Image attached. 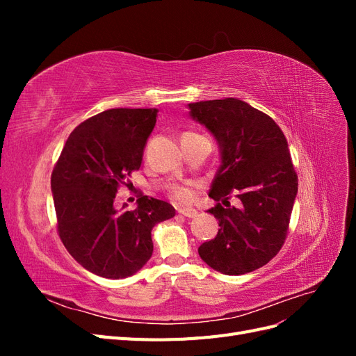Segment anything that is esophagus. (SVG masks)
Instances as JSON below:
<instances>
[{"label":"esophagus","instance_id":"1","mask_svg":"<svg viewBox=\"0 0 356 356\" xmlns=\"http://www.w3.org/2000/svg\"><path fill=\"white\" fill-rule=\"evenodd\" d=\"M178 212L181 215H184V217H187V218H195L197 215V211L193 209V208H179Z\"/></svg>","mask_w":356,"mask_h":356}]
</instances>
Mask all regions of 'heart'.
<instances>
[{"instance_id":"obj_1","label":"heart","mask_w":356,"mask_h":356,"mask_svg":"<svg viewBox=\"0 0 356 356\" xmlns=\"http://www.w3.org/2000/svg\"><path fill=\"white\" fill-rule=\"evenodd\" d=\"M172 197L178 202H188L191 199V188L186 186H178L172 188Z\"/></svg>"}]
</instances>
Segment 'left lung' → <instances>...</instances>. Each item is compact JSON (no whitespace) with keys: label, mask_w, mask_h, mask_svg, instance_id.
Listing matches in <instances>:
<instances>
[{"label":"left lung","mask_w":356,"mask_h":356,"mask_svg":"<svg viewBox=\"0 0 356 356\" xmlns=\"http://www.w3.org/2000/svg\"><path fill=\"white\" fill-rule=\"evenodd\" d=\"M187 106L188 115L208 129L220 148V166L209 190L218 203L208 209L220 229L199 246V255L224 275L254 272L282 248L297 196L286 138L273 118L241 99ZM232 192L243 203L238 209L228 202Z\"/></svg>","instance_id":"1"}]
</instances>
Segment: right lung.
<instances>
[{
  "instance_id": "add662e5",
  "label": "right lung",
  "mask_w": 356,
  "mask_h": 356,
  "mask_svg": "<svg viewBox=\"0 0 356 356\" xmlns=\"http://www.w3.org/2000/svg\"><path fill=\"white\" fill-rule=\"evenodd\" d=\"M157 108H113L79 124L51 174L62 243L86 270L106 279L135 275L153 255L152 230L175 217L170 203L138 199L135 211L114 208L117 187L143 163Z\"/></svg>"
}]
</instances>
